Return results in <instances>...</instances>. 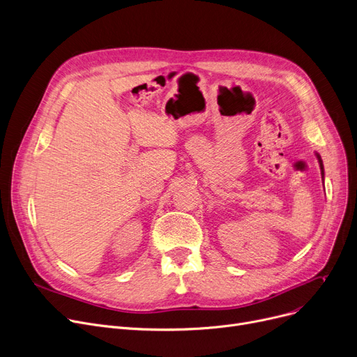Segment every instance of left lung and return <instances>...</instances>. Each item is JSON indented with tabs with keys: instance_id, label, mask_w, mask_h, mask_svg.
Wrapping results in <instances>:
<instances>
[{
	"instance_id": "obj_1",
	"label": "left lung",
	"mask_w": 357,
	"mask_h": 357,
	"mask_svg": "<svg viewBox=\"0 0 357 357\" xmlns=\"http://www.w3.org/2000/svg\"><path fill=\"white\" fill-rule=\"evenodd\" d=\"M317 158H319V164H320V169H321V174L324 176V167H323V161H321V157L317 154Z\"/></svg>"
}]
</instances>
